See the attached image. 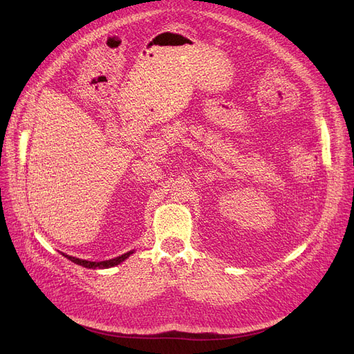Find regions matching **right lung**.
Listing matches in <instances>:
<instances>
[{
  "label": "right lung",
  "mask_w": 354,
  "mask_h": 354,
  "mask_svg": "<svg viewBox=\"0 0 354 354\" xmlns=\"http://www.w3.org/2000/svg\"><path fill=\"white\" fill-rule=\"evenodd\" d=\"M132 254V251H129V252H126V254H123V256H119V257H116V259H111V260H106V261H88V260H80V259H75V257H71V256H64L66 257V259H69L73 263H75V264H80V266H82V267H87V268H107V267H113V266H118V264H120L122 261H124L126 259H128L129 256Z\"/></svg>",
  "instance_id": "obj_1"
}]
</instances>
